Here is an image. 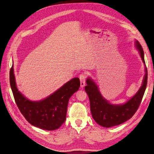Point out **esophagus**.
Wrapping results in <instances>:
<instances>
[{
    "label": "esophagus",
    "mask_w": 154,
    "mask_h": 154,
    "mask_svg": "<svg viewBox=\"0 0 154 154\" xmlns=\"http://www.w3.org/2000/svg\"><path fill=\"white\" fill-rule=\"evenodd\" d=\"M86 75L85 73H82L79 76V79H80L81 81V87L83 88L85 86V84H86Z\"/></svg>",
    "instance_id": "34e87169"
}]
</instances>
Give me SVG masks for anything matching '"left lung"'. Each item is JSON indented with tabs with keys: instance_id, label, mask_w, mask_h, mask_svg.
I'll use <instances>...</instances> for the list:
<instances>
[{
	"instance_id": "left-lung-1",
	"label": "left lung",
	"mask_w": 154,
	"mask_h": 154,
	"mask_svg": "<svg viewBox=\"0 0 154 154\" xmlns=\"http://www.w3.org/2000/svg\"><path fill=\"white\" fill-rule=\"evenodd\" d=\"M135 46L139 51L141 58L145 65V74L141 86L133 97L123 104H112L101 95L98 86L90 77L86 80L85 91L90 101L91 112L94 120L100 126L110 128L118 126L131 118L137 111L143 98L147 84V69L144 59V52L138 41Z\"/></svg>"
}]
</instances>
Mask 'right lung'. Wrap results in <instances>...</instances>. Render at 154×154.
Segmentation results:
<instances>
[{"label":"right lung","instance_id":"1","mask_svg":"<svg viewBox=\"0 0 154 154\" xmlns=\"http://www.w3.org/2000/svg\"><path fill=\"white\" fill-rule=\"evenodd\" d=\"M9 79L16 103L26 120L33 126L48 131L58 129L64 123L68 101L81 84L79 79L75 77L47 98L31 101L17 88L13 65L10 70Z\"/></svg>","mask_w":154,"mask_h":154}]
</instances>
